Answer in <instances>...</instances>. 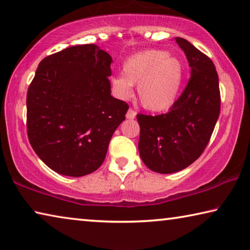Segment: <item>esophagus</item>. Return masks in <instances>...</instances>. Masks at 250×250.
I'll list each match as a JSON object with an SVG mask.
<instances>
[{"mask_svg":"<svg viewBox=\"0 0 250 250\" xmlns=\"http://www.w3.org/2000/svg\"><path fill=\"white\" fill-rule=\"evenodd\" d=\"M136 114H137L136 111H134L132 108H130L128 110V112H126L125 117H126V119H133L134 117H136Z\"/></svg>","mask_w":250,"mask_h":250,"instance_id":"esophagus-1","label":"esophagus"}]
</instances>
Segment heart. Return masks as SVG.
Masks as SVG:
<instances>
[{"instance_id": "heart-1", "label": "heart", "mask_w": 250, "mask_h": 250, "mask_svg": "<svg viewBox=\"0 0 250 250\" xmlns=\"http://www.w3.org/2000/svg\"><path fill=\"white\" fill-rule=\"evenodd\" d=\"M184 68L181 62L166 51L148 50L128 59L124 75L112 78V85L122 99L132 94L138 84L141 104L150 111H162L171 106L179 93Z\"/></svg>"}]
</instances>
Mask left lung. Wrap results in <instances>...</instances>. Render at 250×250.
I'll list each match as a JSON object with an SVG mask.
<instances>
[{"label": "left lung", "instance_id": "8db88e82", "mask_svg": "<svg viewBox=\"0 0 250 250\" xmlns=\"http://www.w3.org/2000/svg\"><path fill=\"white\" fill-rule=\"evenodd\" d=\"M188 59L191 77L167 113H138L139 153L150 170L172 173L187 168L205 151L220 113L219 79L211 59L176 38Z\"/></svg>", "mask_w": 250, "mask_h": 250}]
</instances>
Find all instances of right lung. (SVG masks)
Returning <instances> with one entry per match:
<instances>
[{"instance_id":"right-lung-1","label":"right lung","mask_w":250,"mask_h":250,"mask_svg":"<svg viewBox=\"0 0 250 250\" xmlns=\"http://www.w3.org/2000/svg\"><path fill=\"white\" fill-rule=\"evenodd\" d=\"M112 59L96 44L70 46L40 62L26 96L27 137L53 171L82 177L104 164L126 102L111 96Z\"/></svg>"}]
</instances>
